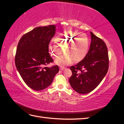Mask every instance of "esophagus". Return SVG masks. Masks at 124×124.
I'll list each match as a JSON object with an SVG mask.
<instances>
[{
    "label": "esophagus",
    "instance_id": "esophagus-1",
    "mask_svg": "<svg viewBox=\"0 0 124 124\" xmlns=\"http://www.w3.org/2000/svg\"><path fill=\"white\" fill-rule=\"evenodd\" d=\"M64 68H65V67H63V66H60V70H63V69H64Z\"/></svg>",
    "mask_w": 124,
    "mask_h": 124
}]
</instances>
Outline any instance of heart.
<instances>
[{
	"mask_svg": "<svg viewBox=\"0 0 124 124\" xmlns=\"http://www.w3.org/2000/svg\"><path fill=\"white\" fill-rule=\"evenodd\" d=\"M54 41L49 44V50L55 59L62 54L63 49L65 54L59 57L56 63L59 65L69 64L73 62H79L87 53L89 46V39L85 33L73 31H63L55 36Z\"/></svg>",
	"mask_w": 124,
	"mask_h": 124,
	"instance_id": "obj_1",
	"label": "heart"
}]
</instances>
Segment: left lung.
<instances>
[{"label":"left lung","instance_id":"8db88e82","mask_svg":"<svg viewBox=\"0 0 124 124\" xmlns=\"http://www.w3.org/2000/svg\"><path fill=\"white\" fill-rule=\"evenodd\" d=\"M91 43L86 56L75 65L70 67L71 86L77 93L84 94L98 86L109 69L108 48L103 40L91 32Z\"/></svg>","mask_w":124,"mask_h":124}]
</instances>
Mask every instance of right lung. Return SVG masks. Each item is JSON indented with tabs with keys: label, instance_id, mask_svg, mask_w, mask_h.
I'll list each match as a JSON object with an SVG mask.
<instances>
[{
	"label": "right lung",
	"instance_id": "right-lung-1",
	"mask_svg": "<svg viewBox=\"0 0 124 124\" xmlns=\"http://www.w3.org/2000/svg\"><path fill=\"white\" fill-rule=\"evenodd\" d=\"M55 31V25L37 27L24 34L18 43L16 68L24 83L35 91L48 87L59 71L57 65L44 67L53 62L48 46Z\"/></svg>",
	"mask_w": 124,
	"mask_h": 124
}]
</instances>
